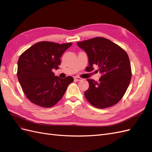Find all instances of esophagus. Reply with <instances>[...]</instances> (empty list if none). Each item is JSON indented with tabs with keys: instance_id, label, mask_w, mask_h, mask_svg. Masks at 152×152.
I'll return each instance as SVG.
<instances>
[{
	"instance_id": "1",
	"label": "esophagus",
	"mask_w": 152,
	"mask_h": 152,
	"mask_svg": "<svg viewBox=\"0 0 152 152\" xmlns=\"http://www.w3.org/2000/svg\"><path fill=\"white\" fill-rule=\"evenodd\" d=\"M74 79H75V80L77 81H82V80H83L82 78H81V77H78V76H75V77H74Z\"/></svg>"
}]
</instances>
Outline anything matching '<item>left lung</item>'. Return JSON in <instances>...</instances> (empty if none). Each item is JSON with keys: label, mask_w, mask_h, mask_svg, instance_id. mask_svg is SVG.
<instances>
[{"label": "left lung", "mask_w": 152, "mask_h": 152, "mask_svg": "<svg viewBox=\"0 0 152 152\" xmlns=\"http://www.w3.org/2000/svg\"><path fill=\"white\" fill-rule=\"evenodd\" d=\"M77 45L88 57V71L94 70L96 65L102 75L99 81L87 79L89 88L84 94L86 100L99 109L116 104L124 96L131 81V64L127 53L103 37L77 42Z\"/></svg>", "instance_id": "8db88e82"}]
</instances>
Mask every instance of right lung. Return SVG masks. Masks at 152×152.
Returning <instances> with one entry per match:
<instances>
[{"instance_id":"add662e5","label":"right lung","mask_w":152,"mask_h":152,"mask_svg":"<svg viewBox=\"0 0 152 152\" xmlns=\"http://www.w3.org/2000/svg\"><path fill=\"white\" fill-rule=\"evenodd\" d=\"M72 43L50 42L35 43L24 52L18 61V78L23 92L32 103L51 107L59 101L74 80L71 76L60 78L52 69H58L60 58Z\"/></svg>"}]
</instances>
